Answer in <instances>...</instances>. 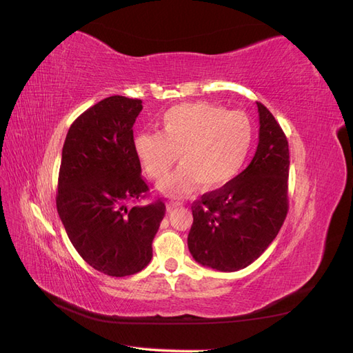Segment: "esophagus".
Masks as SVG:
<instances>
[{
	"label": "esophagus",
	"instance_id": "esophagus-1",
	"mask_svg": "<svg viewBox=\"0 0 353 353\" xmlns=\"http://www.w3.org/2000/svg\"><path fill=\"white\" fill-rule=\"evenodd\" d=\"M180 205V203L179 201H174V200H171V201H168L167 203V210L170 212V210H173L174 207H179Z\"/></svg>",
	"mask_w": 353,
	"mask_h": 353
}]
</instances>
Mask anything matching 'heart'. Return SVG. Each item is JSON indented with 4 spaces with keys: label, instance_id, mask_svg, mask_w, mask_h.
Masks as SVG:
<instances>
[{
    "label": "heart",
    "instance_id": "1",
    "mask_svg": "<svg viewBox=\"0 0 353 353\" xmlns=\"http://www.w3.org/2000/svg\"><path fill=\"white\" fill-rule=\"evenodd\" d=\"M254 141V123L243 112L192 103L171 107L161 119V132H140L134 150L146 174L159 180L174 165L182 167L159 185L165 194H188L227 185L239 174Z\"/></svg>",
    "mask_w": 353,
    "mask_h": 353
}]
</instances>
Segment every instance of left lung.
Returning <instances> with one entry per match:
<instances>
[{
	"instance_id": "left-lung-1",
	"label": "left lung",
	"mask_w": 353,
	"mask_h": 353,
	"mask_svg": "<svg viewBox=\"0 0 353 353\" xmlns=\"http://www.w3.org/2000/svg\"><path fill=\"white\" fill-rule=\"evenodd\" d=\"M259 141L254 159L231 182L192 204L188 248L196 263L219 271L246 268L264 254L288 214L289 148L268 108L256 103Z\"/></svg>"
}]
</instances>
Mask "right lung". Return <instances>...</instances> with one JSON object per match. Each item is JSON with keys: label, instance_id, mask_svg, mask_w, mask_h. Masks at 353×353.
Listing matches in <instances>:
<instances>
[{"label": "right lung", "instance_id": "right-lung-1", "mask_svg": "<svg viewBox=\"0 0 353 353\" xmlns=\"http://www.w3.org/2000/svg\"><path fill=\"white\" fill-rule=\"evenodd\" d=\"M141 99L104 98L71 123L62 148L57 209L67 236L86 263L112 277L139 273L152 259V241L165 214L148 195L132 126Z\"/></svg>", "mask_w": 353, "mask_h": 353}]
</instances>
